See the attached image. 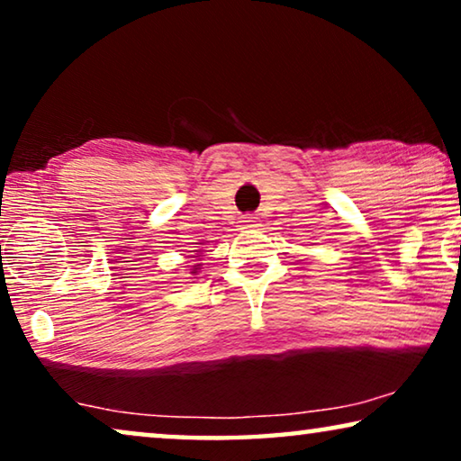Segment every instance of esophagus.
I'll use <instances>...</instances> for the list:
<instances>
[{"label": "esophagus", "mask_w": 461, "mask_h": 461, "mask_svg": "<svg viewBox=\"0 0 461 461\" xmlns=\"http://www.w3.org/2000/svg\"><path fill=\"white\" fill-rule=\"evenodd\" d=\"M256 222H258V220H256L254 216H245V218H243V226H245V229H254V226H258Z\"/></svg>", "instance_id": "34e87169"}]
</instances>
